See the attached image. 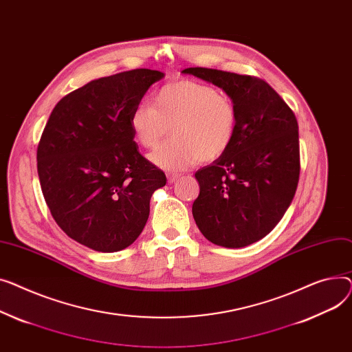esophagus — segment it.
<instances>
[{"mask_svg": "<svg viewBox=\"0 0 352 352\" xmlns=\"http://www.w3.org/2000/svg\"><path fill=\"white\" fill-rule=\"evenodd\" d=\"M179 179H180V175H177V173H168V182L169 183H175Z\"/></svg>", "mask_w": 352, "mask_h": 352, "instance_id": "esophagus-1", "label": "esophagus"}]
</instances>
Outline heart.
<instances>
[{
	"instance_id": "1",
	"label": "heart",
	"mask_w": 352,
	"mask_h": 352,
	"mask_svg": "<svg viewBox=\"0 0 352 352\" xmlns=\"http://www.w3.org/2000/svg\"><path fill=\"white\" fill-rule=\"evenodd\" d=\"M129 128L144 149L172 140L149 159L164 170L188 169L199 160L214 162L230 149L237 129V109L232 98L193 79L160 87L151 105H139L129 115Z\"/></svg>"
}]
</instances>
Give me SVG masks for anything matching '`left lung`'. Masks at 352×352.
I'll use <instances>...</instances> for the list:
<instances>
[{
	"mask_svg": "<svg viewBox=\"0 0 352 352\" xmlns=\"http://www.w3.org/2000/svg\"><path fill=\"white\" fill-rule=\"evenodd\" d=\"M223 89L237 109L230 149L195 173L200 193L192 213L213 244L240 249L270 233L290 208L300 176L298 123L281 96L247 75L188 68Z\"/></svg>",
	"mask_w": 352,
	"mask_h": 352,
	"instance_id": "left-lung-1",
	"label": "left lung"
}]
</instances>
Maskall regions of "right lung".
Wrapping results in <instances>:
<instances>
[{
    "label": "right lung",
    "mask_w": 352,
    "mask_h": 352,
    "mask_svg": "<svg viewBox=\"0 0 352 352\" xmlns=\"http://www.w3.org/2000/svg\"><path fill=\"white\" fill-rule=\"evenodd\" d=\"M164 76L133 69L99 78L62 98L41 136V189L56 224L95 252L129 247L149 217L153 192L166 176L144 159L129 115Z\"/></svg>",
    "instance_id": "right-lung-1"
}]
</instances>
